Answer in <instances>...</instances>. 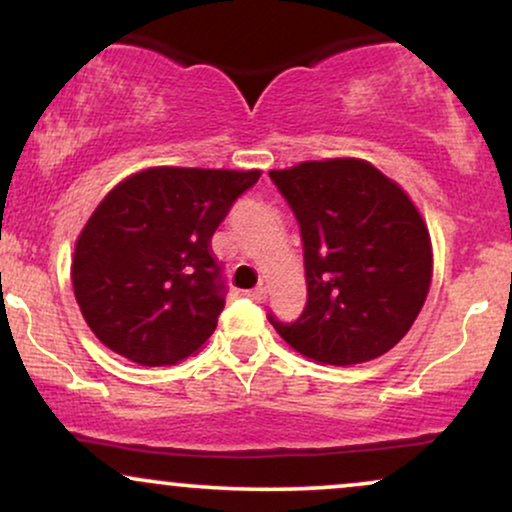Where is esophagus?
<instances>
[{
  "label": "esophagus",
  "instance_id": "esophagus-1",
  "mask_svg": "<svg viewBox=\"0 0 512 512\" xmlns=\"http://www.w3.org/2000/svg\"><path fill=\"white\" fill-rule=\"evenodd\" d=\"M266 294H268V289L263 285H258L256 289H251L249 292V296L256 301V304H263V301H266Z\"/></svg>",
  "mask_w": 512,
  "mask_h": 512
}]
</instances>
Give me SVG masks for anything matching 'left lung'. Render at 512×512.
<instances>
[{
  "mask_svg": "<svg viewBox=\"0 0 512 512\" xmlns=\"http://www.w3.org/2000/svg\"><path fill=\"white\" fill-rule=\"evenodd\" d=\"M301 227L308 301L270 323L301 356L327 365L380 358L406 337L432 285L425 218L370 161H304L270 170Z\"/></svg>",
  "mask_w": 512,
  "mask_h": 512,
  "instance_id": "1",
  "label": "left lung"
}]
</instances>
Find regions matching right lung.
Instances as JSON below:
<instances>
[{"label":"right lung","instance_id":"add662e5","mask_svg":"<svg viewBox=\"0 0 512 512\" xmlns=\"http://www.w3.org/2000/svg\"><path fill=\"white\" fill-rule=\"evenodd\" d=\"M261 170L154 166L118 182L75 239V301L94 337L132 363L175 365L218 325L213 232Z\"/></svg>","mask_w":512,"mask_h":512}]
</instances>
